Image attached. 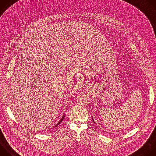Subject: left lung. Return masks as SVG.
<instances>
[{
    "mask_svg": "<svg viewBox=\"0 0 156 156\" xmlns=\"http://www.w3.org/2000/svg\"><path fill=\"white\" fill-rule=\"evenodd\" d=\"M92 119H93V122H94V120H93V117H92ZM94 123H95V122H94Z\"/></svg>",
    "mask_w": 156,
    "mask_h": 156,
    "instance_id": "obj_1",
    "label": "left lung"
}]
</instances>
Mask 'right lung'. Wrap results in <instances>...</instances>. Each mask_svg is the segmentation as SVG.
<instances>
[{
  "label": "right lung",
  "mask_w": 156,
  "mask_h": 156,
  "mask_svg": "<svg viewBox=\"0 0 156 156\" xmlns=\"http://www.w3.org/2000/svg\"><path fill=\"white\" fill-rule=\"evenodd\" d=\"M64 117H65V115H63L62 117V118H61V119L59 120V122H58V123H57V124H56V125H55L54 127H55V126H57L58 125H59V124H60V123L62 122V121L63 120V119H64Z\"/></svg>",
  "instance_id": "1"
}]
</instances>
